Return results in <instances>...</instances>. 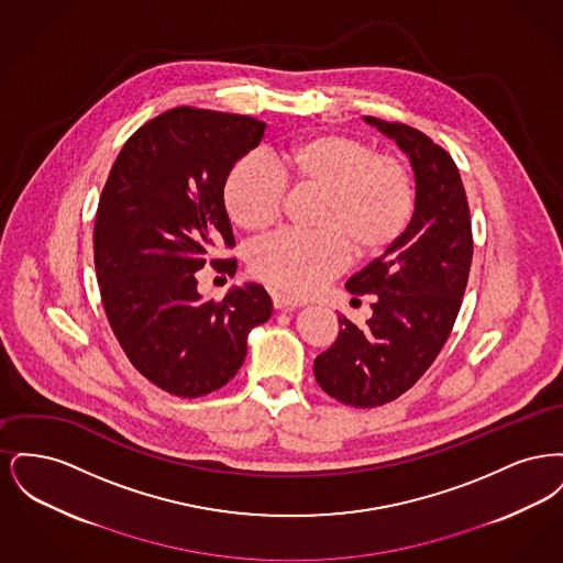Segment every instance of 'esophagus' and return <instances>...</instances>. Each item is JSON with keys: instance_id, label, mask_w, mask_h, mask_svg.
Wrapping results in <instances>:
<instances>
[{"instance_id": "obj_1", "label": "esophagus", "mask_w": 563, "mask_h": 563, "mask_svg": "<svg viewBox=\"0 0 563 563\" xmlns=\"http://www.w3.org/2000/svg\"><path fill=\"white\" fill-rule=\"evenodd\" d=\"M272 303H274L276 310H294V308L303 306L301 299H295V297L285 294H272Z\"/></svg>"}]
</instances>
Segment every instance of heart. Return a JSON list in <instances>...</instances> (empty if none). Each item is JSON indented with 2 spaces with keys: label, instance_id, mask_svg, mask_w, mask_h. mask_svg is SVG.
Listing matches in <instances>:
<instances>
[{
  "label": "heart",
  "instance_id": "1",
  "mask_svg": "<svg viewBox=\"0 0 563 563\" xmlns=\"http://www.w3.org/2000/svg\"><path fill=\"white\" fill-rule=\"evenodd\" d=\"M285 188L319 194L317 234H276L251 253V272L287 294L317 291L358 262L390 251L407 230L416 188L409 166L395 154H377L365 139L319 133L283 145L272 170L242 158L223 184V205L234 225L262 234L278 219Z\"/></svg>",
  "mask_w": 563,
  "mask_h": 563
}]
</instances>
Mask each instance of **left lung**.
<instances>
[{"label":"left lung","mask_w":563,"mask_h":563,"mask_svg":"<svg viewBox=\"0 0 563 563\" xmlns=\"http://www.w3.org/2000/svg\"><path fill=\"white\" fill-rule=\"evenodd\" d=\"M365 122L409 156L416 209L399 242L346 283L352 295H374V317L365 327L338 317V340L314 361L322 390L363 409L399 399L439 356L473 262L471 211L452 156L402 122Z\"/></svg>","instance_id":"left-lung-1"}]
</instances>
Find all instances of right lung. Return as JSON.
I'll list each match as a JSON object with an SVG mask.
<instances>
[{
  "label": "right lung",
  "instance_id": "add662e5",
  "mask_svg": "<svg viewBox=\"0 0 563 563\" xmlns=\"http://www.w3.org/2000/svg\"><path fill=\"white\" fill-rule=\"evenodd\" d=\"M266 124L239 113L175 108L134 131L109 170L95 219V268L111 331L134 369L162 390L196 399L241 369L246 335L272 317L262 285L221 301L198 294L196 272L234 274L223 205L230 168L260 145Z\"/></svg>",
  "mask_w": 563,
  "mask_h": 563
}]
</instances>
